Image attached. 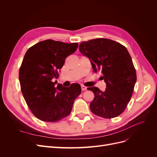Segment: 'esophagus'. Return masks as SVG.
<instances>
[{
    "label": "esophagus",
    "instance_id": "34e87169",
    "mask_svg": "<svg viewBox=\"0 0 157 157\" xmlns=\"http://www.w3.org/2000/svg\"><path fill=\"white\" fill-rule=\"evenodd\" d=\"M81 89H82V91H85V90H87V87L84 86H83V85H82V86H81Z\"/></svg>",
    "mask_w": 157,
    "mask_h": 157
}]
</instances>
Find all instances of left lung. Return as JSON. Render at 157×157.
I'll return each mask as SVG.
<instances>
[{"label": "left lung", "instance_id": "obj_1", "mask_svg": "<svg viewBox=\"0 0 157 157\" xmlns=\"http://www.w3.org/2000/svg\"><path fill=\"white\" fill-rule=\"evenodd\" d=\"M79 51L90 59L94 73H101L106 83L104 92L96 86L87 88L95 96L90 110L105 118L120 115L130 100L137 80L126 47L110 39H96L81 42Z\"/></svg>", "mask_w": 157, "mask_h": 157}]
</instances>
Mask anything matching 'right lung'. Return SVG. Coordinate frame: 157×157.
<instances>
[{
	"label": "right lung",
	"mask_w": 157,
	"mask_h": 157,
	"mask_svg": "<svg viewBox=\"0 0 157 157\" xmlns=\"http://www.w3.org/2000/svg\"><path fill=\"white\" fill-rule=\"evenodd\" d=\"M77 42L53 40L38 42L28 49L19 72L21 92L30 110L44 122H57L67 117L81 93L78 84L69 87L54 82L65 59L77 50Z\"/></svg>",
	"instance_id": "right-lung-1"
}]
</instances>
